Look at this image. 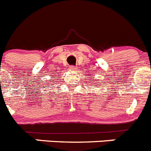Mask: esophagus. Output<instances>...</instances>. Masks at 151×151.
I'll list each match as a JSON object with an SVG mask.
<instances>
[{
    "mask_svg": "<svg viewBox=\"0 0 151 151\" xmlns=\"http://www.w3.org/2000/svg\"><path fill=\"white\" fill-rule=\"evenodd\" d=\"M69 68H70V70H71V71H75L77 68H76L75 66H70Z\"/></svg>",
    "mask_w": 151,
    "mask_h": 151,
    "instance_id": "34e87169",
    "label": "esophagus"
}]
</instances>
